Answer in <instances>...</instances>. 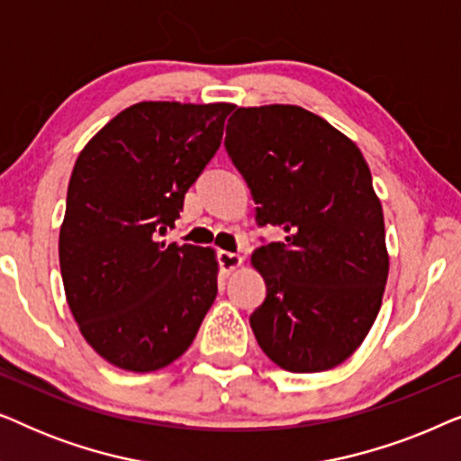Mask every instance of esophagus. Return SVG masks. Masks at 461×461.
I'll use <instances>...</instances> for the list:
<instances>
[{
  "instance_id": "obj_1",
  "label": "esophagus",
  "mask_w": 461,
  "mask_h": 461,
  "mask_svg": "<svg viewBox=\"0 0 461 461\" xmlns=\"http://www.w3.org/2000/svg\"><path fill=\"white\" fill-rule=\"evenodd\" d=\"M241 262H243V258L239 254H232V251H218V264H220V270H222L224 275H229L237 267H241Z\"/></svg>"
}]
</instances>
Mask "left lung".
Instances as JSON below:
<instances>
[{
	"label": "left lung",
	"mask_w": 461,
	"mask_h": 461,
	"mask_svg": "<svg viewBox=\"0 0 461 461\" xmlns=\"http://www.w3.org/2000/svg\"><path fill=\"white\" fill-rule=\"evenodd\" d=\"M224 147L256 201L258 226L285 230L251 256L267 283L249 317L258 344L292 374L336 367L369 333L388 279L367 161L323 117L292 104L237 109Z\"/></svg>",
	"instance_id": "left-lung-1"
}]
</instances>
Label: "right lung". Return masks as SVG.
<instances>
[{"mask_svg": "<svg viewBox=\"0 0 461 461\" xmlns=\"http://www.w3.org/2000/svg\"><path fill=\"white\" fill-rule=\"evenodd\" d=\"M232 104L138 103L81 150L60 226V273L87 344L128 371L176 361L218 294L212 248L166 243L222 142Z\"/></svg>", "mask_w": 461, "mask_h": 461, "instance_id": "1", "label": "right lung"}]
</instances>
